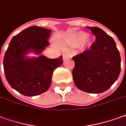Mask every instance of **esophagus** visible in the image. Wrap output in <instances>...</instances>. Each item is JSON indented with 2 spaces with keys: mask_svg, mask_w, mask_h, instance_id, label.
Listing matches in <instances>:
<instances>
[{
  "mask_svg": "<svg viewBox=\"0 0 126 126\" xmlns=\"http://www.w3.org/2000/svg\"><path fill=\"white\" fill-rule=\"evenodd\" d=\"M68 57V56H67V55H66V54H64V56H63V60H65Z\"/></svg>",
  "mask_w": 126,
  "mask_h": 126,
  "instance_id": "esophagus-1",
  "label": "esophagus"
}]
</instances>
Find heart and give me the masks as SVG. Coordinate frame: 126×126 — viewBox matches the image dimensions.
<instances>
[{"instance_id": "1", "label": "heart", "mask_w": 126, "mask_h": 126, "mask_svg": "<svg viewBox=\"0 0 126 126\" xmlns=\"http://www.w3.org/2000/svg\"><path fill=\"white\" fill-rule=\"evenodd\" d=\"M63 42L66 45L74 47L87 48L93 44V39L85 32H78L67 34Z\"/></svg>"}]
</instances>
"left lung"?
Returning <instances> with one entry per match:
<instances>
[{
  "instance_id": "1",
  "label": "left lung",
  "mask_w": 126,
  "mask_h": 126,
  "mask_svg": "<svg viewBox=\"0 0 126 126\" xmlns=\"http://www.w3.org/2000/svg\"><path fill=\"white\" fill-rule=\"evenodd\" d=\"M96 41L89 49L72 58V76L78 89L89 93L109 89L119 77L121 58L114 39L98 27H88Z\"/></svg>"
}]
</instances>
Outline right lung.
Instances as JSON below:
<instances>
[{
    "instance_id": "obj_1",
    "label": "right lung",
    "mask_w": 126,
    "mask_h": 126,
    "mask_svg": "<svg viewBox=\"0 0 126 126\" xmlns=\"http://www.w3.org/2000/svg\"><path fill=\"white\" fill-rule=\"evenodd\" d=\"M51 32L40 27H29L13 37L5 52L3 66L6 80L13 89L25 96L47 91L54 70L63 63L62 56L49 59L41 54L49 45ZM32 52L38 57H27Z\"/></svg>"
}]
</instances>
